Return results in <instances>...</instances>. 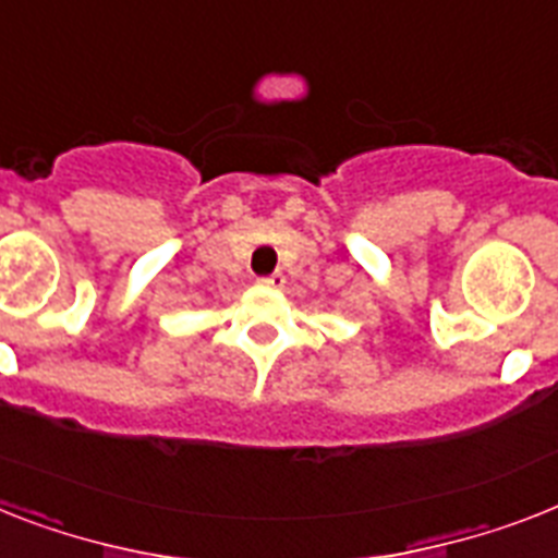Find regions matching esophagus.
Masks as SVG:
<instances>
[{
    "instance_id": "esophagus-1",
    "label": "esophagus",
    "mask_w": 558,
    "mask_h": 558,
    "mask_svg": "<svg viewBox=\"0 0 558 558\" xmlns=\"http://www.w3.org/2000/svg\"><path fill=\"white\" fill-rule=\"evenodd\" d=\"M259 284H265V288H274V290L284 288V274H279V270H276V274H270V276H262Z\"/></svg>"
}]
</instances>
